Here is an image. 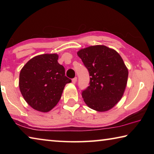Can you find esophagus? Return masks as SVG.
I'll use <instances>...</instances> for the list:
<instances>
[{
  "mask_svg": "<svg viewBox=\"0 0 154 154\" xmlns=\"http://www.w3.org/2000/svg\"><path fill=\"white\" fill-rule=\"evenodd\" d=\"M77 77H75L74 79H72V82L74 84H75V83H76V82H77Z\"/></svg>",
  "mask_w": 154,
  "mask_h": 154,
  "instance_id": "1",
  "label": "esophagus"
}]
</instances>
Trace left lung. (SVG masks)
<instances>
[{
    "mask_svg": "<svg viewBox=\"0 0 154 154\" xmlns=\"http://www.w3.org/2000/svg\"><path fill=\"white\" fill-rule=\"evenodd\" d=\"M77 55L89 71L90 85L82 92L85 103L96 111L110 110L121 100L128 70L115 49L103 45L81 49Z\"/></svg>",
    "mask_w": 154,
    "mask_h": 154,
    "instance_id": "left-lung-1",
    "label": "left lung"
}]
</instances>
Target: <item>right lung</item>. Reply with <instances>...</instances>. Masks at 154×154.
<instances>
[{
  "mask_svg": "<svg viewBox=\"0 0 154 154\" xmlns=\"http://www.w3.org/2000/svg\"><path fill=\"white\" fill-rule=\"evenodd\" d=\"M58 59L57 54H41L30 59L21 70L20 92L36 111H51L59 102L66 83L71 82Z\"/></svg>",
  "mask_w": 154,
  "mask_h": 154,
  "instance_id": "1",
  "label": "right lung"
}]
</instances>
